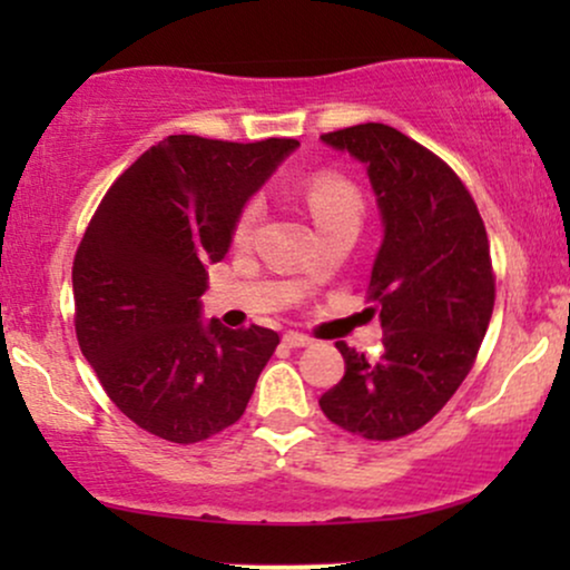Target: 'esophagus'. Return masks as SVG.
Listing matches in <instances>:
<instances>
[{
    "label": "esophagus",
    "instance_id": "esophagus-1",
    "mask_svg": "<svg viewBox=\"0 0 570 570\" xmlns=\"http://www.w3.org/2000/svg\"><path fill=\"white\" fill-rule=\"evenodd\" d=\"M284 343L289 345V348H305V345H311L313 340L307 337V335H303V332H286Z\"/></svg>",
    "mask_w": 570,
    "mask_h": 570
}]
</instances>
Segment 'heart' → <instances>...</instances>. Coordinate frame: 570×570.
Instances as JSON below:
<instances>
[{
    "mask_svg": "<svg viewBox=\"0 0 570 570\" xmlns=\"http://www.w3.org/2000/svg\"><path fill=\"white\" fill-rule=\"evenodd\" d=\"M299 195H303L307 212L313 214L316 225L324 233L335 230V227H358L362 222V193H358L353 181L337 174H313L299 185ZM265 203L263 198H248L244 208L235 217L233 240L238 246H246L248 240L257 233L259 219H263Z\"/></svg>",
    "mask_w": 570,
    "mask_h": 570,
    "instance_id": "b5f03b06",
    "label": "heart"
}]
</instances>
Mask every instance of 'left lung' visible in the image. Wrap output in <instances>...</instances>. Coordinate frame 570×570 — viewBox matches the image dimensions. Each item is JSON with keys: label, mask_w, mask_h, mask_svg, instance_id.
Listing matches in <instances>:
<instances>
[{"label": "left lung", "mask_w": 570, "mask_h": 570, "mask_svg": "<svg viewBox=\"0 0 570 570\" xmlns=\"http://www.w3.org/2000/svg\"><path fill=\"white\" fill-rule=\"evenodd\" d=\"M322 139L367 168L383 217L367 311L383 351L337 343L345 375L318 399L340 429L389 442L426 426L474 367L495 303V273L476 203L442 158L402 130L364 122Z\"/></svg>", "instance_id": "obj_1"}]
</instances>
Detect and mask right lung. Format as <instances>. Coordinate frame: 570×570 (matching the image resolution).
Segmentation results:
<instances>
[{"label": "right lung", "mask_w": 570, "mask_h": 570, "mask_svg": "<svg viewBox=\"0 0 570 570\" xmlns=\"http://www.w3.org/2000/svg\"><path fill=\"white\" fill-rule=\"evenodd\" d=\"M297 144L168 136L117 176L82 235L77 343L117 410L160 440L233 426L281 343L265 326L200 322V294L244 203Z\"/></svg>", "instance_id": "obj_1"}]
</instances>
